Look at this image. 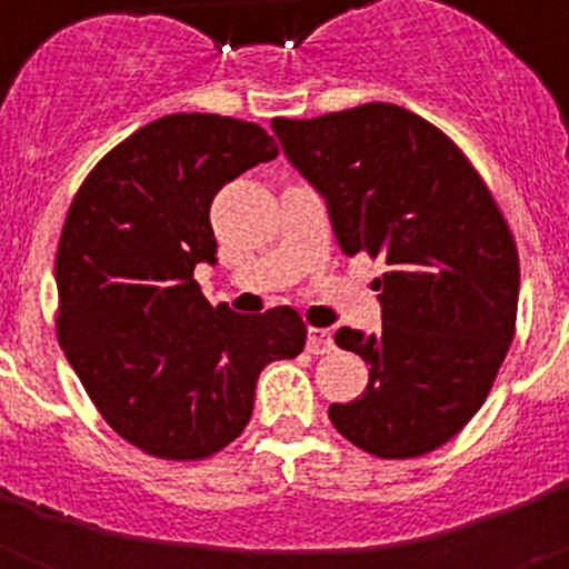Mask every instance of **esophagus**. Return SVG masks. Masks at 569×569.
Masks as SVG:
<instances>
[{"label":"esophagus","instance_id":"34e87169","mask_svg":"<svg viewBox=\"0 0 569 569\" xmlns=\"http://www.w3.org/2000/svg\"><path fill=\"white\" fill-rule=\"evenodd\" d=\"M308 350L313 356H325L333 350V333L325 328H310L308 330Z\"/></svg>","mask_w":569,"mask_h":569}]
</instances>
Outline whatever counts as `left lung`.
<instances>
[{
  "label": "left lung",
  "mask_w": 569,
  "mask_h": 569,
  "mask_svg": "<svg viewBox=\"0 0 569 569\" xmlns=\"http://www.w3.org/2000/svg\"><path fill=\"white\" fill-rule=\"evenodd\" d=\"M270 124L325 196L341 253L387 264L373 281L379 333H336L370 381L359 399L330 405V421L379 459L430 453L479 413L516 336L519 250L507 219L459 144L399 104Z\"/></svg>",
  "instance_id": "obj_1"
}]
</instances>
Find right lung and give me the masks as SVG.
Wrapping results in <instances>:
<instances>
[{
  "instance_id": "add662e5",
  "label": "right lung",
  "mask_w": 569,
  "mask_h": 569,
  "mask_svg": "<svg viewBox=\"0 0 569 569\" xmlns=\"http://www.w3.org/2000/svg\"><path fill=\"white\" fill-rule=\"evenodd\" d=\"M276 153L256 122L170 113L108 150L70 202L59 345L110 430L153 459L224 450L253 416L261 367L305 350L293 308H213L193 279L216 261L213 196Z\"/></svg>"
}]
</instances>
